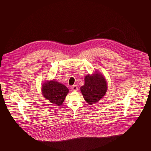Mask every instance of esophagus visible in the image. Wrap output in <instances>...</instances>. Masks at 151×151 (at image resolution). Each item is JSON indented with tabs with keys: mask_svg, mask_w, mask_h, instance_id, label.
Masks as SVG:
<instances>
[{
	"mask_svg": "<svg viewBox=\"0 0 151 151\" xmlns=\"http://www.w3.org/2000/svg\"><path fill=\"white\" fill-rule=\"evenodd\" d=\"M71 89H72V90L73 91H77L78 90V86H75V85L72 86H71Z\"/></svg>",
	"mask_w": 151,
	"mask_h": 151,
	"instance_id": "1",
	"label": "esophagus"
}]
</instances>
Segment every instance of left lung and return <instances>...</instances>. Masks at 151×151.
<instances>
[{"label":"left lung","mask_w":151,"mask_h":151,"mask_svg":"<svg viewBox=\"0 0 151 151\" xmlns=\"http://www.w3.org/2000/svg\"><path fill=\"white\" fill-rule=\"evenodd\" d=\"M85 83L80 91L85 100L92 105L102 98L107 91V83L102 74L96 72L85 77Z\"/></svg>","instance_id":"obj_1"}]
</instances>
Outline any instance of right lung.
Returning a JSON list of instances; mask_svg holds the SVG:
<instances>
[{"mask_svg": "<svg viewBox=\"0 0 151 151\" xmlns=\"http://www.w3.org/2000/svg\"><path fill=\"white\" fill-rule=\"evenodd\" d=\"M42 92L45 99L49 100L51 103L60 106L69 90L65 85L52 80L44 83L42 86Z\"/></svg>", "mask_w": 151, "mask_h": 151, "instance_id": "add662e5", "label": "right lung"}]
</instances>
